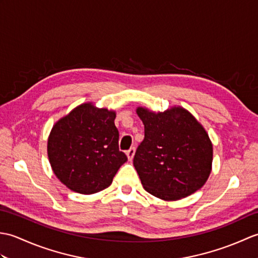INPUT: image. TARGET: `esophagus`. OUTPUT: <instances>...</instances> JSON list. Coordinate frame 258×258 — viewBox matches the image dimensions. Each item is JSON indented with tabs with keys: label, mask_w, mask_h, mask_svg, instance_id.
I'll list each match as a JSON object with an SVG mask.
<instances>
[{
	"label": "esophagus",
	"mask_w": 258,
	"mask_h": 258,
	"mask_svg": "<svg viewBox=\"0 0 258 258\" xmlns=\"http://www.w3.org/2000/svg\"><path fill=\"white\" fill-rule=\"evenodd\" d=\"M134 154H135V147H131V149L126 152V155H127V158L130 161L133 160Z\"/></svg>",
	"instance_id": "34e87169"
}]
</instances>
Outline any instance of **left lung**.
Masks as SVG:
<instances>
[{
	"label": "left lung",
	"instance_id": "8db88e82",
	"mask_svg": "<svg viewBox=\"0 0 258 258\" xmlns=\"http://www.w3.org/2000/svg\"><path fill=\"white\" fill-rule=\"evenodd\" d=\"M144 140L133 164L146 191L176 201L200 189L210 176L213 145L202 124L188 111L175 106L154 113L138 107Z\"/></svg>",
	"mask_w": 258,
	"mask_h": 258
}]
</instances>
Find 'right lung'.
<instances>
[{"mask_svg": "<svg viewBox=\"0 0 258 258\" xmlns=\"http://www.w3.org/2000/svg\"><path fill=\"white\" fill-rule=\"evenodd\" d=\"M116 114L81 104L54 124L47 141V155L54 174L80 194H94L113 182L127 161L118 149Z\"/></svg>", "mask_w": 258, "mask_h": 258, "instance_id": "1", "label": "right lung"}]
</instances>
